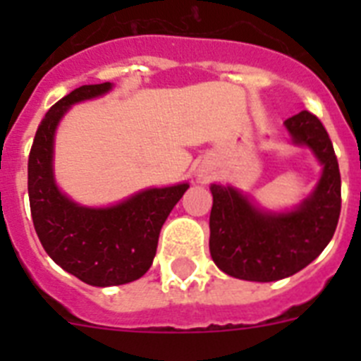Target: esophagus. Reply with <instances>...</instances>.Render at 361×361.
Returning a JSON list of instances; mask_svg holds the SVG:
<instances>
[{"instance_id":"34e87169","label":"esophagus","mask_w":361,"mask_h":361,"mask_svg":"<svg viewBox=\"0 0 361 361\" xmlns=\"http://www.w3.org/2000/svg\"><path fill=\"white\" fill-rule=\"evenodd\" d=\"M197 178H199L200 183H208L209 178H212V175H209L206 170H199V173H197Z\"/></svg>"}]
</instances>
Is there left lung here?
Masks as SVG:
<instances>
[{
  "instance_id": "8db88e82",
  "label": "left lung",
  "mask_w": 361,
  "mask_h": 361,
  "mask_svg": "<svg viewBox=\"0 0 361 361\" xmlns=\"http://www.w3.org/2000/svg\"><path fill=\"white\" fill-rule=\"evenodd\" d=\"M283 124L295 145L312 149L324 171L311 195L286 213L262 212L235 188L212 184L209 253L216 267L235 279L250 282L288 279L309 266L336 231L342 178L329 133L307 110Z\"/></svg>"
}]
</instances>
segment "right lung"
<instances>
[{
	"instance_id": "add662e5",
	"label": "right lung",
	"mask_w": 361,
	"mask_h": 361,
	"mask_svg": "<svg viewBox=\"0 0 361 361\" xmlns=\"http://www.w3.org/2000/svg\"><path fill=\"white\" fill-rule=\"evenodd\" d=\"M111 90L82 85L57 101L37 128L28 155V199L41 245L57 266L85 283L108 288L141 279L157 251L159 233L190 184L149 188L110 208H86L54 180V135L68 108Z\"/></svg>"
}]
</instances>
